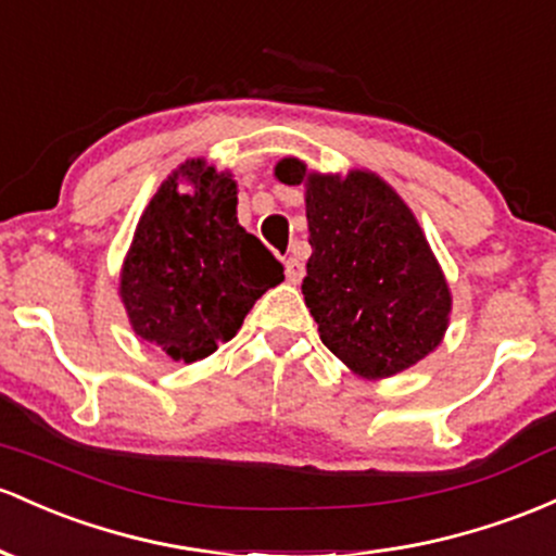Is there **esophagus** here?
Instances as JSON below:
<instances>
[{"label":"esophagus","instance_id":"1","mask_svg":"<svg viewBox=\"0 0 556 556\" xmlns=\"http://www.w3.org/2000/svg\"><path fill=\"white\" fill-rule=\"evenodd\" d=\"M285 274H288V282L298 285L303 279V274H306V268H303L301 258H295V255H290L288 261H285Z\"/></svg>","mask_w":556,"mask_h":556}]
</instances>
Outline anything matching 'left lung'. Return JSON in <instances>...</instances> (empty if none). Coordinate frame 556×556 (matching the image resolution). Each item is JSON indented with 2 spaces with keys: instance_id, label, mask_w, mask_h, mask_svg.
Masks as SVG:
<instances>
[{
  "instance_id": "1",
  "label": "left lung",
  "mask_w": 556,
  "mask_h": 556,
  "mask_svg": "<svg viewBox=\"0 0 556 556\" xmlns=\"http://www.w3.org/2000/svg\"><path fill=\"white\" fill-rule=\"evenodd\" d=\"M274 174L306 185L314 253L303 298L321 343L362 377L399 375L435 351L448 327V285L404 200L369 170L340 179L285 157Z\"/></svg>"
}]
</instances>
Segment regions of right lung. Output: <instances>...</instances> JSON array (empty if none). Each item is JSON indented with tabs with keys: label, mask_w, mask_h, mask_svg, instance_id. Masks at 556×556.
I'll return each instance as SVG.
<instances>
[{
	"label": "right lung",
	"mask_w": 556,
	"mask_h": 556,
	"mask_svg": "<svg viewBox=\"0 0 556 556\" xmlns=\"http://www.w3.org/2000/svg\"><path fill=\"white\" fill-rule=\"evenodd\" d=\"M179 173L194 193L178 192ZM282 279L271 250L237 224L231 176L189 161L139 218L121 298L139 338L192 364L235 338L253 303Z\"/></svg>",
	"instance_id": "obj_1"
}]
</instances>
